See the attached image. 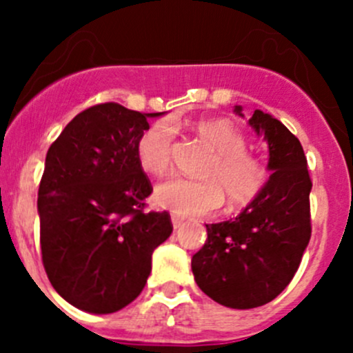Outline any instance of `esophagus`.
<instances>
[{"instance_id":"obj_1","label":"esophagus","mask_w":353,"mask_h":353,"mask_svg":"<svg viewBox=\"0 0 353 353\" xmlns=\"http://www.w3.org/2000/svg\"><path fill=\"white\" fill-rule=\"evenodd\" d=\"M170 220H172V225H174V229H176V230L179 229V227L184 223V219H181L179 215H174V213H172V216H170Z\"/></svg>"}]
</instances>
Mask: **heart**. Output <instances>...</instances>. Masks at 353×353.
I'll use <instances>...</instances> for the list:
<instances>
[{"mask_svg": "<svg viewBox=\"0 0 353 353\" xmlns=\"http://www.w3.org/2000/svg\"><path fill=\"white\" fill-rule=\"evenodd\" d=\"M194 131L213 152V159L201 170L203 181H165L155 191L157 205L177 215H210L227 198L230 208H244L268 186L270 172L265 163L249 154L248 140L225 119H201ZM176 130L167 119L152 123L137 143L141 169L154 176H165L174 163Z\"/></svg>", "mask_w": 353, "mask_h": 353, "instance_id": "obj_1", "label": "heart"}]
</instances>
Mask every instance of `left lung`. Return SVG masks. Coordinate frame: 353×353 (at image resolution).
<instances>
[{"label": "left lung", "instance_id": "obj_1", "mask_svg": "<svg viewBox=\"0 0 353 353\" xmlns=\"http://www.w3.org/2000/svg\"><path fill=\"white\" fill-rule=\"evenodd\" d=\"M249 124L268 141V186L234 220L208 223V237L191 259L198 287L234 309L259 307L282 294L311 239L312 181L301 141L259 109Z\"/></svg>", "mask_w": 353, "mask_h": 353}]
</instances>
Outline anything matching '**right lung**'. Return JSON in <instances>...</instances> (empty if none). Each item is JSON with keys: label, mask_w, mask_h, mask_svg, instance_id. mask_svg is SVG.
<instances>
[{"label": "right lung", "mask_w": 353, "mask_h": 353, "mask_svg": "<svg viewBox=\"0 0 353 353\" xmlns=\"http://www.w3.org/2000/svg\"><path fill=\"white\" fill-rule=\"evenodd\" d=\"M117 102L81 110L52 141L39 184L41 252L51 285L74 307L116 312L143 290L152 252L172 232L145 212L150 179L137 157L147 117Z\"/></svg>", "instance_id": "obj_1"}]
</instances>
